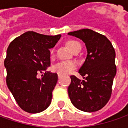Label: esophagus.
<instances>
[{"label":"esophagus","instance_id":"1","mask_svg":"<svg viewBox=\"0 0 128 128\" xmlns=\"http://www.w3.org/2000/svg\"><path fill=\"white\" fill-rule=\"evenodd\" d=\"M60 77H61V75L58 74V79H60Z\"/></svg>","mask_w":128,"mask_h":128}]
</instances>
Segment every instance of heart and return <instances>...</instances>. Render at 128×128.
Listing matches in <instances>:
<instances>
[{
    "instance_id": "1",
    "label": "heart",
    "mask_w": 128,
    "mask_h": 128,
    "mask_svg": "<svg viewBox=\"0 0 128 128\" xmlns=\"http://www.w3.org/2000/svg\"><path fill=\"white\" fill-rule=\"evenodd\" d=\"M66 45L73 52H79L81 50V45L80 42H78L76 40H69L66 42ZM55 50L52 49L50 50L51 56L54 55ZM76 67V63L73 61H63L58 62L55 66L52 67V70L54 71L57 72L58 74L60 75H65L68 72L72 71L74 68Z\"/></svg>"
}]
</instances>
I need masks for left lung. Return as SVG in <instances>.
<instances>
[{
  "label": "left lung",
  "mask_w": 128,
  "mask_h": 128,
  "mask_svg": "<svg viewBox=\"0 0 128 128\" xmlns=\"http://www.w3.org/2000/svg\"><path fill=\"white\" fill-rule=\"evenodd\" d=\"M86 43L88 55L79 73L84 80L70 76L68 96L72 105L84 112L100 110L109 101L116 74V52L107 38L90 29L68 32Z\"/></svg>",
  "instance_id": "1"
}]
</instances>
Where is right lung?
<instances>
[{"instance_id": "1", "label": "right lung", "mask_w": 128, "mask_h": 128, "mask_svg": "<svg viewBox=\"0 0 128 128\" xmlns=\"http://www.w3.org/2000/svg\"><path fill=\"white\" fill-rule=\"evenodd\" d=\"M60 37L28 31L8 48L4 60L8 88L19 107L27 112H40L51 103L58 75L47 71L50 66L49 49Z\"/></svg>"}]
</instances>
